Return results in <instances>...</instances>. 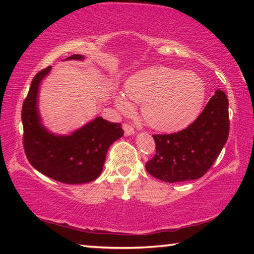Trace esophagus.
Wrapping results in <instances>:
<instances>
[{
  "label": "esophagus",
  "mask_w": 254,
  "mask_h": 254,
  "mask_svg": "<svg viewBox=\"0 0 254 254\" xmlns=\"http://www.w3.org/2000/svg\"><path fill=\"white\" fill-rule=\"evenodd\" d=\"M123 130H124V133H126L127 136L134 134V127L130 126V124H127V123H126L123 126Z\"/></svg>",
  "instance_id": "1"
}]
</instances>
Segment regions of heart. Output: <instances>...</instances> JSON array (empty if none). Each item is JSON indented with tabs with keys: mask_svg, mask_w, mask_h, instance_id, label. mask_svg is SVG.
Returning <instances> with one entry per match:
<instances>
[{
	"mask_svg": "<svg viewBox=\"0 0 254 254\" xmlns=\"http://www.w3.org/2000/svg\"><path fill=\"white\" fill-rule=\"evenodd\" d=\"M126 95H118L120 110L141 103V114L150 127L162 132L183 130L195 121L205 102V84L192 71L153 66L127 80Z\"/></svg>",
	"mask_w": 254,
	"mask_h": 254,
	"instance_id": "1",
	"label": "heart"
}]
</instances>
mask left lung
Masks as SVG:
<instances>
[{
	"label": "left lung",
	"mask_w": 254,
	"mask_h": 254,
	"mask_svg": "<svg viewBox=\"0 0 254 254\" xmlns=\"http://www.w3.org/2000/svg\"><path fill=\"white\" fill-rule=\"evenodd\" d=\"M229 132V100L217 89L190 126L171 134L153 135L156 154L145 169L165 183L203 177L221 153Z\"/></svg>",
	"instance_id": "obj_1"
}]
</instances>
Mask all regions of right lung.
<instances>
[{"label": "right lung", "mask_w": 254, "mask_h": 254, "mask_svg": "<svg viewBox=\"0 0 254 254\" xmlns=\"http://www.w3.org/2000/svg\"><path fill=\"white\" fill-rule=\"evenodd\" d=\"M68 59L81 60V55ZM51 66L33 77L28 96L22 105L23 147L33 168L64 184H85L101 175L107 150L124 132L121 123H112L101 117L72 132L56 135L42 126L38 111V93L41 80L49 74Z\"/></svg>", "instance_id": "1"}]
</instances>
